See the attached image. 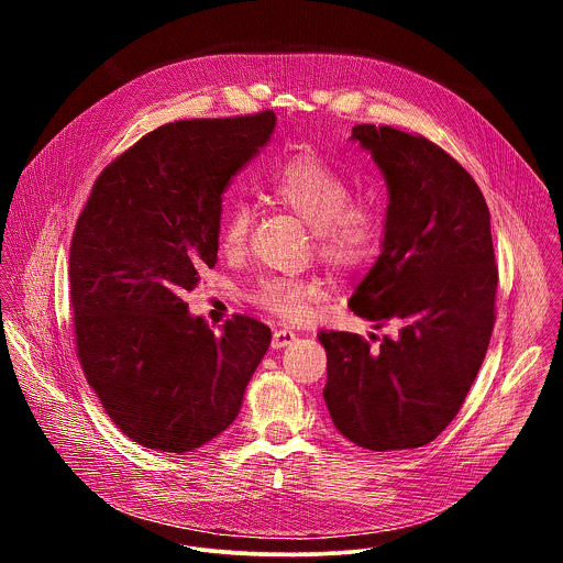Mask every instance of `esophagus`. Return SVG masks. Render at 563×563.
Here are the masks:
<instances>
[{
  "instance_id": "esophagus-1",
  "label": "esophagus",
  "mask_w": 563,
  "mask_h": 563,
  "mask_svg": "<svg viewBox=\"0 0 563 563\" xmlns=\"http://www.w3.org/2000/svg\"><path fill=\"white\" fill-rule=\"evenodd\" d=\"M296 341V334L291 330H276L274 339H272V347L274 350H283L287 345H291Z\"/></svg>"
}]
</instances>
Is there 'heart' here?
Returning <instances> with one entry per match:
<instances>
[{
    "label": "heart",
    "instance_id": "heart-1",
    "mask_svg": "<svg viewBox=\"0 0 563 563\" xmlns=\"http://www.w3.org/2000/svg\"><path fill=\"white\" fill-rule=\"evenodd\" d=\"M267 196L313 229L320 258L339 269L365 265L380 240V218L365 202H352V185L343 172L313 153L294 155L267 178ZM254 211L247 202H229L220 216V250L238 254L247 247ZM320 285L305 278L267 276L254 300L285 318L300 320L320 300Z\"/></svg>",
    "mask_w": 563,
    "mask_h": 563
}]
</instances>
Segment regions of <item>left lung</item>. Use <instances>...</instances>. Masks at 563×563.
<instances>
[{
    "label": "left lung",
    "mask_w": 563,
    "mask_h": 563,
    "mask_svg": "<svg viewBox=\"0 0 563 563\" xmlns=\"http://www.w3.org/2000/svg\"><path fill=\"white\" fill-rule=\"evenodd\" d=\"M350 140L387 185L380 256L350 307L376 330H400L376 350L352 332H318L323 396L352 443L421 448L456 417L488 352L499 278L490 211L472 176L430 140L374 124L354 126Z\"/></svg>",
    "instance_id": "8db88e82"
}]
</instances>
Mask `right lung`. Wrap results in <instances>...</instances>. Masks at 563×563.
<instances>
[{"label":"right lung","instance_id":"obj_1","mask_svg":"<svg viewBox=\"0 0 563 563\" xmlns=\"http://www.w3.org/2000/svg\"><path fill=\"white\" fill-rule=\"evenodd\" d=\"M276 115L165 124L100 174L77 218L68 278L77 356L135 443L194 452L224 432L272 343L250 316L220 334L183 300L218 261L222 194Z\"/></svg>","mask_w":563,"mask_h":563}]
</instances>
